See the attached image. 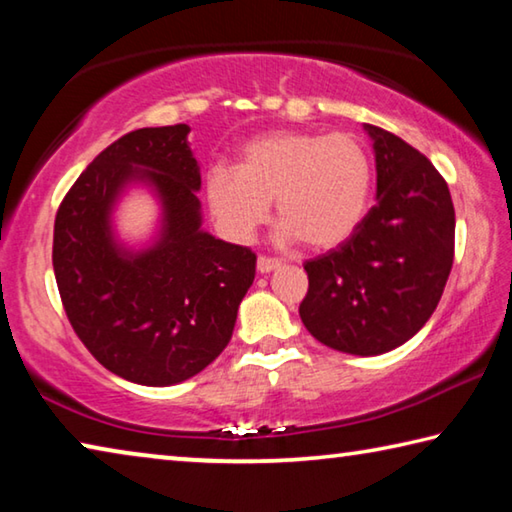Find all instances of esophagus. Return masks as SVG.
Here are the masks:
<instances>
[{"label":"esophagus","mask_w":512,"mask_h":512,"mask_svg":"<svg viewBox=\"0 0 512 512\" xmlns=\"http://www.w3.org/2000/svg\"><path fill=\"white\" fill-rule=\"evenodd\" d=\"M280 259H275V257H266V255H259L257 257V271L259 273H271V271H275V268H280Z\"/></svg>","instance_id":"1"}]
</instances>
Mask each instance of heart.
Instances as JSON below:
<instances>
[{"instance_id": "1", "label": "heart", "mask_w": 512, "mask_h": 512, "mask_svg": "<svg viewBox=\"0 0 512 512\" xmlns=\"http://www.w3.org/2000/svg\"><path fill=\"white\" fill-rule=\"evenodd\" d=\"M370 192V155L352 133H264L241 146L237 167L212 164L205 173V201L235 241L255 235L275 198L277 241L336 248L357 232Z\"/></svg>"}]
</instances>
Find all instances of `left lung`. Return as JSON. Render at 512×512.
Instances as JSON below:
<instances>
[{"label": "left lung", "instance_id": "8db88e82", "mask_svg": "<svg viewBox=\"0 0 512 512\" xmlns=\"http://www.w3.org/2000/svg\"><path fill=\"white\" fill-rule=\"evenodd\" d=\"M377 203L339 248L305 262L300 318L327 348L372 357L431 318L454 264L456 216L445 178L400 137L366 124Z\"/></svg>", "mask_w": 512, "mask_h": 512}]
</instances>
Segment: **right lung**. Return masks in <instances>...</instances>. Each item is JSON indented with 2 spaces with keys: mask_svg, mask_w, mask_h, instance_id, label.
Masks as SVG:
<instances>
[{
  "mask_svg": "<svg viewBox=\"0 0 512 512\" xmlns=\"http://www.w3.org/2000/svg\"><path fill=\"white\" fill-rule=\"evenodd\" d=\"M189 126L140 128L101 151L69 189L54 223V273L74 332L103 368L142 386L194 377L230 343L257 255L205 232L201 169ZM154 189L163 207L151 247L111 232L126 186Z\"/></svg>",
  "mask_w": 512,
  "mask_h": 512,
  "instance_id": "1",
  "label": "right lung"
}]
</instances>
